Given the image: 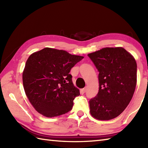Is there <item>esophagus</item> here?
Here are the masks:
<instances>
[{
    "mask_svg": "<svg viewBox=\"0 0 148 148\" xmlns=\"http://www.w3.org/2000/svg\"><path fill=\"white\" fill-rule=\"evenodd\" d=\"M86 89H87L86 87H85V88H83V89H82L83 92V93H85L86 91Z\"/></svg>",
    "mask_w": 148,
    "mask_h": 148,
    "instance_id": "esophagus-1",
    "label": "esophagus"
}]
</instances>
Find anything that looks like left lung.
I'll return each instance as SVG.
<instances>
[{
  "label": "left lung",
  "mask_w": 148,
  "mask_h": 148,
  "mask_svg": "<svg viewBox=\"0 0 148 148\" xmlns=\"http://www.w3.org/2000/svg\"><path fill=\"white\" fill-rule=\"evenodd\" d=\"M98 70L99 90L89 101L90 113L99 120L117 117L129 104L137 83V64L121 47L104 48L88 55Z\"/></svg>",
  "instance_id": "obj_1"
}]
</instances>
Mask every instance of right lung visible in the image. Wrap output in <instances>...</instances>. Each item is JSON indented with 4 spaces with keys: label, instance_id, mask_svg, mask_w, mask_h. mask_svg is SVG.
Masks as SVG:
<instances>
[{
    "label": "right lung",
    "instance_id": "1",
    "mask_svg": "<svg viewBox=\"0 0 148 148\" xmlns=\"http://www.w3.org/2000/svg\"><path fill=\"white\" fill-rule=\"evenodd\" d=\"M83 58L49 48L29 56L23 72V84L27 97L37 112L52 118L71 111L80 93L69 72Z\"/></svg>",
    "mask_w": 148,
    "mask_h": 148
}]
</instances>
